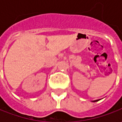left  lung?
<instances>
[{
	"mask_svg": "<svg viewBox=\"0 0 122 122\" xmlns=\"http://www.w3.org/2000/svg\"><path fill=\"white\" fill-rule=\"evenodd\" d=\"M96 101H98V100H97V101H94V102H96Z\"/></svg>",
	"mask_w": 122,
	"mask_h": 122,
	"instance_id": "left-lung-1",
	"label": "left lung"
}]
</instances>
